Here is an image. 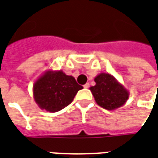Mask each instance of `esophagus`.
Instances as JSON below:
<instances>
[{
  "label": "esophagus",
  "mask_w": 158,
  "mask_h": 158,
  "mask_svg": "<svg viewBox=\"0 0 158 158\" xmlns=\"http://www.w3.org/2000/svg\"><path fill=\"white\" fill-rule=\"evenodd\" d=\"M84 87H85V88H86V89H87V88H89V83H86L85 85H84Z\"/></svg>",
  "instance_id": "34e87169"
}]
</instances>
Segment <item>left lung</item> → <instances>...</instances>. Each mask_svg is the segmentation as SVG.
<instances>
[{"label": "left lung", "instance_id": "left-lung-1", "mask_svg": "<svg viewBox=\"0 0 158 158\" xmlns=\"http://www.w3.org/2000/svg\"><path fill=\"white\" fill-rule=\"evenodd\" d=\"M96 85L89 89L96 102L106 110H115L123 106L129 93L112 74L101 73L95 78Z\"/></svg>", "mask_w": 158, "mask_h": 158}]
</instances>
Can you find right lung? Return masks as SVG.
Returning a JSON list of instances; mask_svg holds the SVG:
<instances>
[{
    "label": "right lung",
    "instance_id": "add662e5",
    "mask_svg": "<svg viewBox=\"0 0 158 158\" xmlns=\"http://www.w3.org/2000/svg\"><path fill=\"white\" fill-rule=\"evenodd\" d=\"M82 89L73 76L67 75L62 70H48L35 82L33 95L40 109L56 113L69 106Z\"/></svg>",
    "mask_w": 158,
    "mask_h": 158
}]
</instances>
